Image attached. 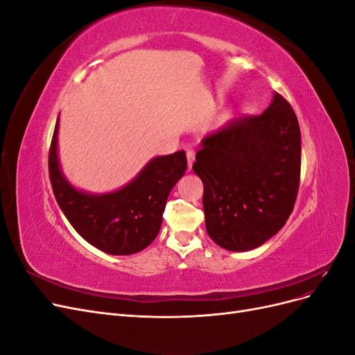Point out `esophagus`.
<instances>
[{"label": "esophagus", "mask_w": 355, "mask_h": 355, "mask_svg": "<svg viewBox=\"0 0 355 355\" xmlns=\"http://www.w3.org/2000/svg\"><path fill=\"white\" fill-rule=\"evenodd\" d=\"M187 159H188V167L191 168L192 164H194V161H196V151H194V149H188V151H187Z\"/></svg>", "instance_id": "1"}]
</instances>
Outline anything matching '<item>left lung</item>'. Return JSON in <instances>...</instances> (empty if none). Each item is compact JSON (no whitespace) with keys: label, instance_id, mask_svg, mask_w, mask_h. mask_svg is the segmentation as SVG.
I'll return each mask as SVG.
<instances>
[{"label":"left lung","instance_id":"8db88e82","mask_svg":"<svg viewBox=\"0 0 355 355\" xmlns=\"http://www.w3.org/2000/svg\"><path fill=\"white\" fill-rule=\"evenodd\" d=\"M192 170L204 185L206 230L231 252L256 249L293 211L300 182V128L282 94L202 139Z\"/></svg>","mask_w":355,"mask_h":355}]
</instances>
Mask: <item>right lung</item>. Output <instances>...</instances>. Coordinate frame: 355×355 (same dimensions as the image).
<instances>
[{
    "mask_svg": "<svg viewBox=\"0 0 355 355\" xmlns=\"http://www.w3.org/2000/svg\"><path fill=\"white\" fill-rule=\"evenodd\" d=\"M58 128L59 120L49 151V176L53 194L73 230L105 253L144 250L155 240L170 191L185 173V151L157 157L124 188L92 196L72 188L63 178L56 153Z\"/></svg>",
    "mask_w": 355,
    "mask_h": 355,
    "instance_id": "obj_1",
    "label": "right lung"
}]
</instances>
